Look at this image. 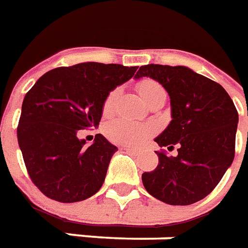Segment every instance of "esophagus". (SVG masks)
I'll use <instances>...</instances> for the list:
<instances>
[{"mask_svg":"<svg viewBox=\"0 0 248 248\" xmlns=\"http://www.w3.org/2000/svg\"><path fill=\"white\" fill-rule=\"evenodd\" d=\"M123 149H125L127 152L132 154V155H139V154L141 152V149L140 148H132V147H123Z\"/></svg>","mask_w":248,"mask_h":248,"instance_id":"1","label":"esophagus"}]
</instances>
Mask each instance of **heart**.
Instances as JSON below:
<instances>
[{
    "mask_svg": "<svg viewBox=\"0 0 248 248\" xmlns=\"http://www.w3.org/2000/svg\"><path fill=\"white\" fill-rule=\"evenodd\" d=\"M138 91L147 104L157 94L166 93L164 88L161 87L159 82L151 80V78H145L143 81L139 82ZM119 94H120V89L115 88L105 96L103 105H101L103 115L110 116L115 112ZM104 132L112 143L124 145V147H135V145L143 143L144 140H147L152 135L154 129L147 124H140V123H135L128 119L119 117L115 120H110L105 125Z\"/></svg>",
    "mask_w": 248,
    "mask_h": 248,
    "instance_id": "1",
    "label": "heart"
}]
</instances>
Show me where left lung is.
Instances as JSON below:
<instances>
[{
    "label": "left lung",
    "instance_id": "1",
    "mask_svg": "<svg viewBox=\"0 0 248 248\" xmlns=\"http://www.w3.org/2000/svg\"><path fill=\"white\" fill-rule=\"evenodd\" d=\"M136 78L151 77L171 99L170 125L155 139L176 156L157 151L159 164L144 172L145 189L171 205H188L211 194L235 156L238 110L224 88L187 66L149 64Z\"/></svg>",
    "mask_w": 248,
    "mask_h": 248
}]
</instances>
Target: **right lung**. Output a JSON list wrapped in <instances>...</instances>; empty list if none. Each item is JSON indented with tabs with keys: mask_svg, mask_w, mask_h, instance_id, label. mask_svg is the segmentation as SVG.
<instances>
[{
	"mask_svg": "<svg viewBox=\"0 0 248 248\" xmlns=\"http://www.w3.org/2000/svg\"><path fill=\"white\" fill-rule=\"evenodd\" d=\"M136 69L101 62L60 66L26 93L17 139L29 177L45 196L75 203L101 188L117 148L100 133L87 147L77 132L99 125L105 96Z\"/></svg>",
	"mask_w": 248,
	"mask_h": 248,
	"instance_id": "add662e5",
	"label": "right lung"
}]
</instances>
